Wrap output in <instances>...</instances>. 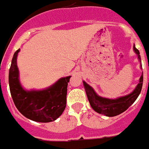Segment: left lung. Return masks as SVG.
<instances>
[{
  "label": "left lung",
  "instance_id": "obj_1",
  "mask_svg": "<svg viewBox=\"0 0 149 149\" xmlns=\"http://www.w3.org/2000/svg\"><path fill=\"white\" fill-rule=\"evenodd\" d=\"M133 49L138 56V59L140 60L139 51L135 47V45L133 46ZM142 83H143V73L142 74L139 78L138 85L131 93L118 98L116 100H110V99L100 97L95 93L93 89L89 86L87 83H85L84 81V86L90 105L94 111L100 114H105V116L114 117L125 111L136 101L142 90Z\"/></svg>",
  "mask_w": 149,
  "mask_h": 149
}]
</instances>
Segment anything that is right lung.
<instances>
[{
    "label": "right lung",
    "instance_id": "right-lung-1",
    "mask_svg": "<svg viewBox=\"0 0 149 149\" xmlns=\"http://www.w3.org/2000/svg\"><path fill=\"white\" fill-rule=\"evenodd\" d=\"M14 53L9 72V85L16 107L25 118L34 121L51 122L56 120L66 106L67 87L71 76L60 78L53 86L44 90L26 91L19 81L16 57Z\"/></svg>",
    "mask_w": 149,
    "mask_h": 149
}]
</instances>
